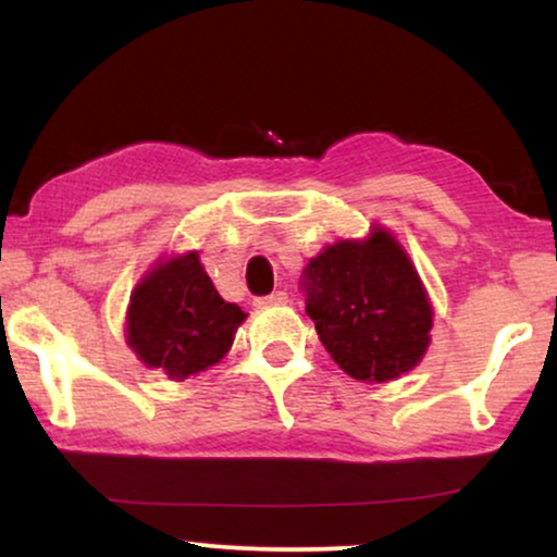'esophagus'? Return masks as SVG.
<instances>
[{"label":"esophagus","mask_w":557,"mask_h":557,"mask_svg":"<svg viewBox=\"0 0 557 557\" xmlns=\"http://www.w3.org/2000/svg\"><path fill=\"white\" fill-rule=\"evenodd\" d=\"M288 296L286 292H273L269 296H258V299L253 301L256 309H269V307H278V304H286Z\"/></svg>","instance_id":"obj_1"}]
</instances>
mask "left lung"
Wrapping results in <instances>:
<instances>
[{
    "instance_id": "1",
    "label": "left lung",
    "mask_w": 557,
    "mask_h": 557,
    "mask_svg": "<svg viewBox=\"0 0 557 557\" xmlns=\"http://www.w3.org/2000/svg\"><path fill=\"white\" fill-rule=\"evenodd\" d=\"M301 292L319 339L349 377L385 383L421 362L433 311L413 263L383 227L311 258Z\"/></svg>"
}]
</instances>
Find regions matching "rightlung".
<instances>
[{"mask_svg": "<svg viewBox=\"0 0 557 557\" xmlns=\"http://www.w3.org/2000/svg\"><path fill=\"white\" fill-rule=\"evenodd\" d=\"M243 319L200 265L187 253L157 265L132 294L126 337L147 368L185 380L220 362L233 345Z\"/></svg>", "mask_w": 557, "mask_h": 557, "instance_id": "obj_1", "label": "right lung"}]
</instances>
